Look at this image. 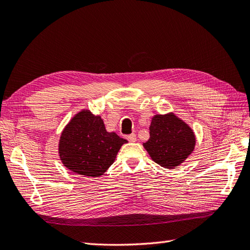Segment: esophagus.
<instances>
[{"mask_svg":"<svg viewBox=\"0 0 250 250\" xmlns=\"http://www.w3.org/2000/svg\"><path fill=\"white\" fill-rule=\"evenodd\" d=\"M127 140L129 142H135V141H137V135H135L134 133L127 135Z\"/></svg>","mask_w":250,"mask_h":250,"instance_id":"esophagus-1","label":"esophagus"}]
</instances>
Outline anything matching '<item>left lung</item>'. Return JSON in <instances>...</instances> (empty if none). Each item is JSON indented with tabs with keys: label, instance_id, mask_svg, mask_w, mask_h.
<instances>
[{
	"label": "left lung",
	"instance_id": "1",
	"mask_svg": "<svg viewBox=\"0 0 250 250\" xmlns=\"http://www.w3.org/2000/svg\"><path fill=\"white\" fill-rule=\"evenodd\" d=\"M149 130L150 138L143 146L151 158L164 168H175L194 150L193 130L172 113L154 116Z\"/></svg>",
	"mask_w": 250,
	"mask_h": 250
}]
</instances>
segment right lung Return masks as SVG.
Wrapping results in <instances>:
<instances>
[{
  "label": "right lung",
  "mask_w": 250,
  "mask_h": 250,
  "mask_svg": "<svg viewBox=\"0 0 250 250\" xmlns=\"http://www.w3.org/2000/svg\"><path fill=\"white\" fill-rule=\"evenodd\" d=\"M127 143L115 132H107L103 120L89 110L75 116L62 133L59 156L67 169L83 176L98 177L106 171L121 146Z\"/></svg>",
  "instance_id": "right-lung-1"
}]
</instances>
